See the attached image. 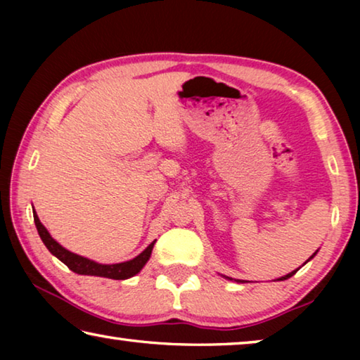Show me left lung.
I'll return each instance as SVG.
<instances>
[{
	"label": "left lung",
	"mask_w": 360,
	"mask_h": 360,
	"mask_svg": "<svg viewBox=\"0 0 360 360\" xmlns=\"http://www.w3.org/2000/svg\"><path fill=\"white\" fill-rule=\"evenodd\" d=\"M316 252H318V251H316ZM316 252H314V254L311 255V257H309L308 260H311V259L314 257V255H316ZM308 260H307V262H308ZM307 262H304V264H307ZM297 271H298V268H297V270H294V271H290V273H288V275H285V276H281V278H279V279H278V281H284V279H289L290 276H294ZM227 279H231V278H227ZM238 283H245V281H238Z\"/></svg>",
	"instance_id": "1"
}]
</instances>
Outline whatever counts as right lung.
<instances>
[{
  "instance_id": "right-lung-1",
  "label": "right lung",
  "mask_w": 360,
  "mask_h": 360,
  "mask_svg": "<svg viewBox=\"0 0 360 360\" xmlns=\"http://www.w3.org/2000/svg\"><path fill=\"white\" fill-rule=\"evenodd\" d=\"M33 217H34L36 229H38V233L41 236L42 243L46 245V248L51 251L52 255H56L58 260H62L71 271L77 273V275L101 276V278H109V279H129L131 276L138 275V273L143 270V266L148 264L152 248L155 245V241H152L141 254L136 255L135 259H131L129 262H122V264H112V265L98 264V262L82 257V255H77L75 252L68 251V249H65L62 245H58V243L52 238L44 225L41 224L36 211H33Z\"/></svg>"
}]
</instances>
